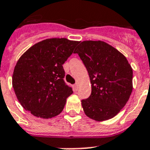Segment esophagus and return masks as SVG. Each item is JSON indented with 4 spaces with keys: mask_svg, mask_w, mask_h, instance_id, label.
I'll list each match as a JSON object with an SVG mask.
<instances>
[{
    "mask_svg": "<svg viewBox=\"0 0 150 150\" xmlns=\"http://www.w3.org/2000/svg\"><path fill=\"white\" fill-rule=\"evenodd\" d=\"M78 86H79V85H78L77 83L73 86V87H74V89H75V91H77L78 90Z\"/></svg>",
    "mask_w": 150,
    "mask_h": 150,
    "instance_id": "obj_1",
    "label": "esophagus"
}]
</instances>
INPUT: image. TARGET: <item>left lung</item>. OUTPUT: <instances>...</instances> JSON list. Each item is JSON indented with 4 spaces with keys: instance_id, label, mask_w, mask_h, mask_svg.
I'll return each instance as SVG.
<instances>
[{
    "instance_id": "left-lung-1",
    "label": "left lung",
    "mask_w": 150,
    "mask_h": 150,
    "mask_svg": "<svg viewBox=\"0 0 150 150\" xmlns=\"http://www.w3.org/2000/svg\"><path fill=\"white\" fill-rule=\"evenodd\" d=\"M86 66L92 93L82 100L87 117L103 121L116 116L132 92V68L121 52L103 41H83L75 49Z\"/></svg>"
}]
</instances>
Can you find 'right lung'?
<instances>
[{"label": "right lung", "mask_w": 150, "mask_h": 150, "mask_svg": "<svg viewBox=\"0 0 150 150\" xmlns=\"http://www.w3.org/2000/svg\"><path fill=\"white\" fill-rule=\"evenodd\" d=\"M79 43L66 38L47 39L21 56L14 69L12 86L25 110L45 119L61 114L73 93L64 81L63 64Z\"/></svg>", "instance_id": "1"}]
</instances>
